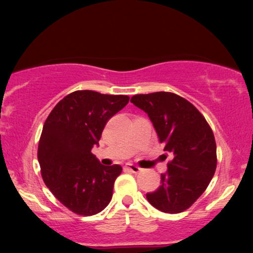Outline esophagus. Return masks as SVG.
I'll return each instance as SVG.
<instances>
[{"instance_id": "esophagus-1", "label": "esophagus", "mask_w": 253, "mask_h": 253, "mask_svg": "<svg viewBox=\"0 0 253 253\" xmlns=\"http://www.w3.org/2000/svg\"><path fill=\"white\" fill-rule=\"evenodd\" d=\"M126 169L129 170L130 172H133V173H139V172H141V171H143V169H141V168L136 167V165L130 164V163L126 164Z\"/></svg>"}]
</instances>
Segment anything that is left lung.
Segmentation results:
<instances>
[{
    "instance_id": "obj_1",
    "label": "left lung",
    "mask_w": 253,
    "mask_h": 253,
    "mask_svg": "<svg viewBox=\"0 0 253 253\" xmlns=\"http://www.w3.org/2000/svg\"><path fill=\"white\" fill-rule=\"evenodd\" d=\"M130 102L149 115L171 156L161 185L146 194L147 201L164 213H181L202 195L215 173L213 130L194 104L173 92L134 95Z\"/></svg>"
}]
</instances>
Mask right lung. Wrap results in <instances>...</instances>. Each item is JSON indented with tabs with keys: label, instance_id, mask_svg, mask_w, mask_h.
I'll list each match as a JSON object with an SVG mask.
<instances>
[{
	"label": "right lung",
	"instance_id": "right-lung-1",
	"mask_svg": "<svg viewBox=\"0 0 253 253\" xmlns=\"http://www.w3.org/2000/svg\"><path fill=\"white\" fill-rule=\"evenodd\" d=\"M126 95L77 90L56 104L43 124L38 161L46 187L78 215H94L108 206L123 168L104 167L91 153L113 115L128 103Z\"/></svg>",
	"mask_w": 253,
	"mask_h": 253
}]
</instances>
